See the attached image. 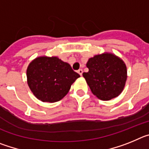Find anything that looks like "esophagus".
Returning <instances> with one entry per match:
<instances>
[{"label":"esophagus","mask_w":149,"mask_h":149,"mask_svg":"<svg viewBox=\"0 0 149 149\" xmlns=\"http://www.w3.org/2000/svg\"><path fill=\"white\" fill-rule=\"evenodd\" d=\"M77 72H78L79 74L81 76L83 74V69H79V70H77Z\"/></svg>","instance_id":"1"}]
</instances>
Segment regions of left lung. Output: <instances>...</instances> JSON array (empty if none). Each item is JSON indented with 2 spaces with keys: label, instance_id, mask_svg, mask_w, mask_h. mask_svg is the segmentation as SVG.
Returning <instances> with one entry per match:
<instances>
[{
  "label": "left lung",
  "instance_id": "1",
  "mask_svg": "<svg viewBox=\"0 0 149 149\" xmlns=\"http://www.w3.org/2000/svg\"><path fill=\"white\" fill-rule=\"evenodd\" d=\"M86 66L89 72L83 76L96 97L108 101L121 94L127 80V68L120 58L108 53L95 55Z\"/></svg>",
  "mask_w": 149,
  "mask_h": 149
}]
</instances>
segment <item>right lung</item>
Here are the masks:
<instances>
[{"mask_svg":"<svg viewBox=\"0 0 149 149\" xmlns=\"http://www.w3.org/2000/svg\"><path fill=\"white\" fill-rule=\"evenodd\" d=\"M80 74L59 58L41 56L27 69V84L34 95L43 102H56L68 93Z\"/></svg>","mask_w":149,"mask_h":149,"instance_id":"right-lung-1","label":"right lung"}]
</instances>
